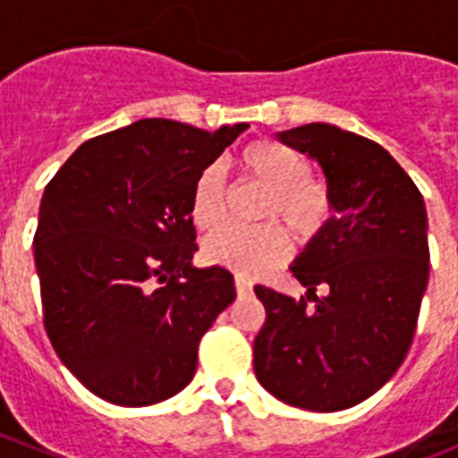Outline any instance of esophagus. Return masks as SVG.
I'll list each match as a JSON object with an SVG mask.
<instances>
[{
	"instance_id": "34e87169",
	"label": "esophagus",
	"mask_w": 458,
	"mask_h": 458,
	"mask_svg": "<svg viewBox=\"0 0 458 458\" xmlns=\"http://www.w3.org/2000/svg\"><path fill=\"white\" fill-rule=\"evenodd\" d=\"M236 291H238V295H248L250 291H252V282L238 275V277H236Z\"/></svg>"
}]
</instances>
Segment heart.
<instances>
[{"instance_id":"heart-1","label":"heart","mask_w":458,"mask_h":458,"mask_svg":"<svg viewBox=\"0 0 458 458\" xmlns=\"http://www.w3.org/2000/svg\"><path fill=\"white\" fill-rule=\"evenodd\" d=\"M236 167L250 183L268 192L259 216L266 226H225L206 238L201 252L208 264L233 270L241 277H259L291 257L293 248L284 226L298 241H311L323 232L333 217V192L321 179L310 176L307 157L282 141H250L236 156ZM226 216L229 190L225 172L217 165H208L192 183L190 217L199 229H217Z\"/></svg>"}]
</instances>
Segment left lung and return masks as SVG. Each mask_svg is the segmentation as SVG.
<instances>
[{
  "instance_id": "left-lung-1",
  "label": "left lung",
  "mask_w": 458,
  "mask_h": 458,
  "mask_svg": "<svg viewBox=\"0 0 458 458\" xmlns=\"http://www.w3.org/2000/svg\"><path fill=\"white\" fill-rule=\"evenodd\" d=\"M277 140L321 165L335 216L291 266L307 298L254 286L266 307L254 371L289 406L344 411L386 386L411 349L428 282L427 208L411 176L367 137L307 123Z\"/></svg>"
}]
</instances>
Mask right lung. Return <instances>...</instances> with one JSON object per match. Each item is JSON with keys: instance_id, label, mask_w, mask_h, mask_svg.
<instances>
[{"instance_id": "obj_1", "label": "right lung", "mask_w": 458, "mask_h": 458, "mask_svg": "<svg viewBox=\"0 0 458 458\" xmlns=\"http://www.w3.org/2000/svg\"><path fill=\"white\" fill-rule=\"evenodd\" d=\"M245 128L141 119L84 141L47 183L34 236L43 326L105 402L151 406L183 390L236 298L229 270L190 264V192Z\"/></svg>"}]
</instances>
